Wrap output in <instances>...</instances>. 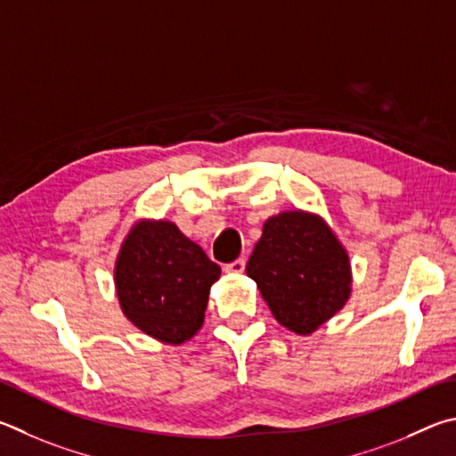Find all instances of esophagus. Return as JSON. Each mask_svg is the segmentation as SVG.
I'll return each mask as SVG.
<instances>
[{
  "label": "esophagus",
  "instance_id": "1",
  "mask_svg": "<svg viewBox=\"0 0 456 456\" xmlns=\"http://www.w3.org/2000/svg\"><path fill=\"white\" fill-rule=\"evenodd\" d=\"M244 268H246V260L244 258H238V260L230 262V265L224 266V270H226V273H230V274H242Z\"/></svg>",
  "mask_w": 456,
  "mask_h": 456
}]
</instances>
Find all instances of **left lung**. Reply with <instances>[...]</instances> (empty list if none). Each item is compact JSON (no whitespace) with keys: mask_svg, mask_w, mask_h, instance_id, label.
I'll list each match as a JSON object with an SVG mask.
<instances>
[{"mask_svg":"<svg viewBox=\"0 0 456 456\" xmlns=\"http://www.w3.org/2000/svg\"><path fill=\"white\" fill-rule=\"evenodd\" d=\"M246 274L284 329L313 334L350 298V260L321 216L305 210L268 218Z\"/></svg>","mask_w":456,"mask_h":456,"instance_id":"1","label":"left lung"}]
</instances>
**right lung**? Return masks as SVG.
<instances>
[{"label": "right lung", "instance_id": "1", "mask_svg": "<svg viewBox=\"0 0 456 456\" xmlns=\"http://www.w3.org/2000/svg\"><path fill=\"white\" fill-rule=\"evenodd\" d=\"M218 278L220 266L167 220L134 224L114 268L127 321L166 345H182L202 329L210 286Z\"/></svg>", "mask_w": 456, "mask_h": 456}]
</instances>
